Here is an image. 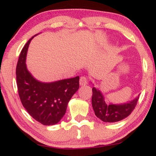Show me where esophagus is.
<instances>
[{"mask_svg":"<svg viewBox=\"0 0 156 156\" xmlns=\"http://www.w3.org/2000/svg\"><path fill=\"white\" fill-rule=\"evenodd\" d=\"M80 86H85L87 84V78L85 76L80 77V81H79Z\"/></svg>","mask_w":156,"mask_h":156,"instance_id":"esophagus-1","label":"esophagus"}]
</instances>
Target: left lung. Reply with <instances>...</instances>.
<instances>
[{"label":"left lung","instance_id":"left-lung-1","mask_svg":"<svg viewBox=\"0 0 156 156\" xmlns=\"http://www.w3.org/2000/svg\"><path fill=\"white\" fill-rule=\"evenodd\" d=\"M139 94L132 101L120 104L107 103L103 93L98 89L92 88V103L96 117L105 122H115L125 119L131 114L136 105Z\"/></svg>","mask_w":156,"mask_h":156}]
</instances>
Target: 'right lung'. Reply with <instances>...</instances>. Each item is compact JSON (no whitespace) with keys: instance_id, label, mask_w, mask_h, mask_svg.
Segmentation results:
<instances>
[{"instance_id":"add662e5","label":"right lung","mask_w":156,"mask_h":156,"mask_svg":"<svg viewBox=\"0 0 156 156\" xmlns=\"http://www.w3.org/2000/svg\"><path fill=\"white\" fill-rule=\"evenodd\" d=\"M33 38L23 48L16 67L19 96L23 107L34 119L44 125H53L64 117L68 103L79 89V76L51 83L36 79L26 64L27 51Z\"/></svg>"}]
</instances>
